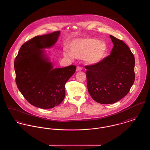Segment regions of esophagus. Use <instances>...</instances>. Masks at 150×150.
Here are the masks:
<instances>
[{
    "instance_id": "esophagus-1",
    "label": "esophagus",
    "mask_w": 150,
    "mask_h": 150,
    "mask_svg": "<svg viewBox=\"0 0 150 150\" xmlns=\"http://www.w3.org/2000/svg\"><path fill=\"white\" fill-rule=\"evenodd\" d=\"M82 68L81 67L77 66V71H82Z\"/></svg>"
}]
</instances>
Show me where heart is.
<instances>
[{
  "label": "heart",
  "mask_w": 150,
  "mask_h": 150,
  "mask_svg": "<svg viewBox=\"0 0 150 150\" xmlns=\"http://www.w3.org/2000/svg\"><path fill=\"white\" fill-rule=\"evenodd\" d=\"M70 53L65 55L77 59L83 58L89 65L99 63L107 52V45L102 41L93 38H86L74 40L69 45Z\"/></svg>",
  "instance_id": "b5f03b06"
}]
</instances>
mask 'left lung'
<instances>
[{"label":"left lung","mask_w":150,"mask_h":150,"mask_svg":"<svg viewBox=\"0 0 150 150\" xmlns=\"http://www.w3.org/2000/svg\"><path fill=\"white\" fill-rule=\"evenodd\" d=\"M110 55L99 63L86 65L88 91L95 102L112 104L128 94L135 80V59L122 40L110 35Z\"/></svg>","instance_id":"1"}]
</instances>
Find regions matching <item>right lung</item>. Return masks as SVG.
<instances>
[{
  "label": "right lung",
  "mask_w": 150,
  "mask_h": 150,
  "mask_svg": "<svg viewBox=\"0 0 150 150\" xmlns=\"http://www.w3.org/2000/svg\"><path fill=\"white\" fill-rule=\"evenodd\" d=\"M59 35L56 31L25 42L14 62L19 91L30 104L42 109L52 108L63 102L65 85L76 69V65L54 69L41 50L54 46Z\"/></svg>",
  "instance_id": "1"
}]
</instances>
